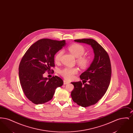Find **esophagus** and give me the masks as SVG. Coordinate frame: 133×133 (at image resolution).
Wrapping results in <instances>:
<instances>
[{
    "mask_svg": "<svg viewBox=\"0 0 133 133\" xmlns=\"http://www.w3.org/2000/svg\"><path fill=\"white\" fill-rule=\"evenodd\" d=\"M64 82V85H66V84H69V82H68V81H66V80H64L63 81Z\"/></svg>",
    "mask_w": 133,
    "mask_h": 133,
    "instance_id": "1",
    "label": "esophagus"
}]
</instances>
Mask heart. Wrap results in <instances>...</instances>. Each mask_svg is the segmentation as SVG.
<instances>
[{
	"label": "heart",
	"instance_id": "b5f03b06",
	"mask_svg": "<svg viewBox=\"0 0 133 133\" xmlns=\"http://www.w3.org/2000/svg\"><path fill=\"white\" fill-rule=\"evenodd\" d=\"M68 50L75 57L77 58L76 61L78 64L82 68L87 67L89 63L88 57L83 55L85 52V49L82 45L79 44H73L68 47ZM62 51L58 52L54 57V61L56 63H59L61 60ZM78 72L77 67H66L60 71V73L66 80L72 79L74 75Z\"/></svg>",
	"mask_w": 133,
	"mask_h": 133
}]
</instances>
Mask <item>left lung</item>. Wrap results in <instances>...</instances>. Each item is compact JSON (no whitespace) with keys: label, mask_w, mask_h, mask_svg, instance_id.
<instances>
[{"label":"left lung","mask_w":133,"mask_h":133,"mask_svg":"<svg viewBox=\"0 0 133 133\" xmlns=\"http://www.w3.org/2000/svg\"><path fill=\"white\" fill-rule=\"evenodd\" d=\"M74 41L91 45L95 54L89 68L80 76L83 83H71L74 86L71 94L73 101L80 106L87 107L96 104L106 93L111 81V61L106 51L95 40L82 39Z\"/></svg>","instance_id":"obj_1"}]
</instances>
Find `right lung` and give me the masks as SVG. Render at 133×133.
Listing matches in <instances>:
<instances>
[{
  "label": "right lung",
  "mask_w": 133,
  "mask_h": 133,
  "mask_svg": "<svg viewBox=\"0 0 133 133\" xmlns=\"http://www.w3.org/2000/svg\"><path fill=\"white\" fill-rule=\"evenodd\" d=\"M65 45L64 40L41 39L32 45L21 59L19 66L20 83L24 94L33 103L42 104L50 101L56 89L63 84L58 76L48 79L43 75L55 67L54 55Z\"/></svg>",
  "instance_id": "obj_1"
}]
</instances>
